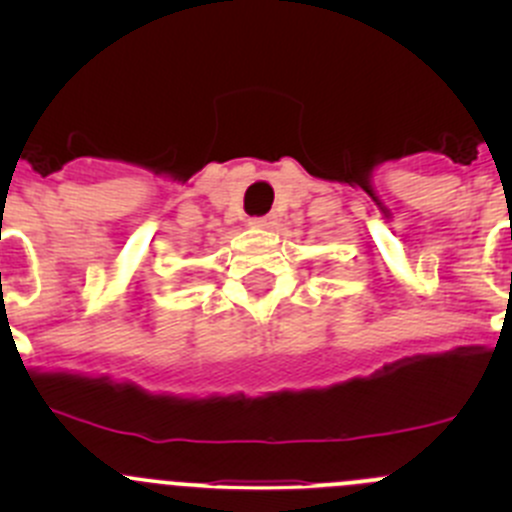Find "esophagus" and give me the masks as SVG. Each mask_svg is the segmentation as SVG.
<instances>
[{
    "label": "esophagus",
    "mask_w": 512,
    "mask_h": 512,
    "mask_svg": "<svg viewBox=\"0 0 512 512\" xmlns=\"http://www.w3.org/2000/svg\"><path fill=\"white\" fill-rule=\"evenodd\" d=\"M277 223L275 215H262V218H250V227H272Z\"/></svg>",
    "instance_id": "esophagus-1"
}]
</instances>
